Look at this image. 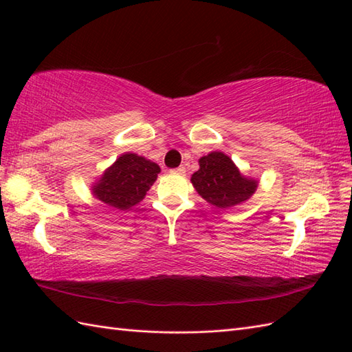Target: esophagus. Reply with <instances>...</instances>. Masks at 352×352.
Wrapping results in <instances>:
<instances>
[{
    "label": "esophagus",
    "mask_w": 352,
    "mask_h": 352,
    "mask_svg": "<svg viewBox=\"0 0 352 352\" xmlns=\"http://www.w3.org/2000/svg\"><path fill=\"white\" fill-rule=\"evenodd\" d=\"M170 174L184 175V174H186V168H184V166H178V168H175V169H170Z\"/></svg>",
    "instance_id": "esophagus-1"
}]
</instances>
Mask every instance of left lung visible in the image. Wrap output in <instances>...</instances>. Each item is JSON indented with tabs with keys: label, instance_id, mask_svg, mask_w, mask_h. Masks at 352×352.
<instances>
[{
	"label": "left lung",
	"instance_id": "8db88e82",
	"mask_svg": "<svg viewBox=\"0 0 352 352\" xmlns=\"http://www.w3.org/2000/svg\"><path fill=\"white\" fill-rule=\"evenodd\" d=\"M190 182L207 203L219 208L243 203L257 189L256 180L243 177L228 155L216 151L201 157Z\"/></svg>",
	"mask_w": 352,
	"mask_h": 352
}]
</instances>
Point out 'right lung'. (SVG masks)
<instances>
[{
	"label": "right lung",
	"mask_w": 352,
	"mask_h": 352,
	"mask_svg": "<svg viewBox=\"0 0 352 352\" xmlns=\"http://www.w3.org/2000/svg\"><path fill=\"white\" fill-rule=\"evenodd\" d=\"M159 172L157 163L138 154H124L94 186V195L110 207L126 210L144 199Z\"/></svg>",
	"instance_id": "add662e5"
}]
</instances>
